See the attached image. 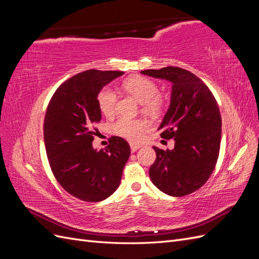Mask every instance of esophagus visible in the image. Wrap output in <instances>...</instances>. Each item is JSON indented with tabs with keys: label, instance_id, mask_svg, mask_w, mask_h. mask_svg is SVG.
I'll return each mask as SVG.
<instances>
[{
	"label": "esophagus",
	"instance_id": "esophagus-1",
	"mask_svg": "<svg viewBox=\"0 0 259 259\" xmlns=\"http://www.w3.org/2000/svg\"><path fill=\"white\" fill-rule=\"evenodd\" d=\"M142 147L140 145H136V144H131V150H132V152H135V151H137L138 149Z\"/></svg>",
	"mask_w": 259,
	"mask_h": 259
}]
</instances>
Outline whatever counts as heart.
I'll list each match as a JSON object with an SVG mask.
<instances>
[{
    "instance_id": "b5f03b06",
    "label": "heart",
    "mask_w": 259,
    "mask_h": 259,
    "mask_svg": "<svg viewBox=\"0 0 259 259\" xmlns=\"http://www.w3.org/2000/svg\"><path fill=\"white\" fill-rule=\"evenodd\" d=\"M122 88L128 94L138 100L140 104H144V110L150 113L159 112L162 107V99L158 96L159 89L154 82L147 79L145 76H132L125 80ZM97 103L99 110L106 116H111L115 111L116 95L110 89L101 90L97 96ZM147 124L140 120L120 119L114 125L113 131L115 134L123 138H126L130 142L137 143L143 137V132L146 130Z\"/></svg>"
}]
</instances>
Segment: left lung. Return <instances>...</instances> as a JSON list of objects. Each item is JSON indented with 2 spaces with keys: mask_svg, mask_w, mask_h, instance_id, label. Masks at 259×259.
Listing matches in <instances>:
<instances>
[{
  "mask_svg": "<svg viewBox=\"0 0 259 259\" xmlns=\"http://www.w3.org/2000/svg\"><path fill=\"white\" fill-rule=\"evenodd\" d=\"M142 74L171 83L170 101L158 131L174 138V149L153 147L156 159L149 169L151 182L170 197L197 191L213 173L222 139V116L207 86L188 70L166 67Z\"/></svg>",
  "mask_w": 259,
  "mask_h": 259,
  "instance_id": "left-lung-1",
  "label": "left lung"
}]
</instances>
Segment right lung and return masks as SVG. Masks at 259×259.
<instances>
[{"instance_id":"1","label":"right lung","mask_w":259,"mask_h":259,"mask_svg":"<svg viewBox=\"0 0 259 259\" xmlns=\"http://www.w3.org/2000/svg\"><path fill=\"white\" fill-rule=\"evenodd\" d=\"M123 74L94 69L77 73L59 86L46 110L44 144L52 171L68 193L82 201L110 197L130 158V145L121 137H111L105 150L93 147V127L101 120L98 94Z\"/></svg>"}]
</instances>
